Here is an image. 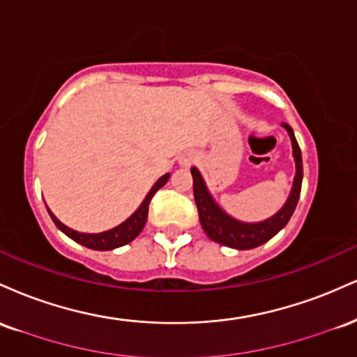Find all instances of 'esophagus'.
I'll list each match as a JSON object with an SVG mask.
<instances>
[{"label": "esophagus", "instance_id": "1", "mask_svg": "<svg viewBox=\"0 0 357 357\" xmlns=\"http://www.w3.org/2000/svg\"><path fill=\"white\" fill-rule=\"evenodd\" d=\"M192 161H195V159H192L191 154H186V155H183V158H181V165L183 166H190Z\"/></svg>", "mask_w": 357, "mask_h": 357}]
</instances>
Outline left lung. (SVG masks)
<instances>
[{"instance_id": "left-lung-1", "label": "left lung", "mask_w": 357, "mask_h": 357, "mask_svg": "<svg viewBox=\"0 0 357 357\" xmlns=\"http://www.w3.org/2000/svg\"><path fill=\"white\" fill-rule=\"evenodd\" d=\"M284 127L289 130V136L292 139L294 147V159H296V179H294L292 191H290L289 199L284 204L280 211L277 213L272 218L261 221V223H241L230 218L221 208L213 202L211 195L208 192L204 181L196 167H192V192H195V202L198 206L199 221L204 233L216 243L225 245V247L236 248V250H250L257 248L260 245L267 243V241L275 236L282 228L289 223L290 216L296 211V206L298 203V196H301L302 188V176H304V167H302V153L301 147L297 144V139L294 136L292 127L289 124H284Z\"/></svg>"}]
</instances>
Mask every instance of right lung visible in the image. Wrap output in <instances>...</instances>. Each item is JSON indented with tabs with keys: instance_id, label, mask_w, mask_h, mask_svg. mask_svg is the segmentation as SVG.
I'll return each mask as SVG.
<instances>
[{
	"instance_id": "right-lung-1",
	"label": "right lung",
	"mask_w": 357,
	"mask_h": 357,
	"mask_svg": "<svg viewBox=\"0 0 357 357\" xmlns=\"http://www.w3.org/2000/svg\"><path fill=\"white\" fill-rule=\"evenodd\" d=\"M167 179H169V174H165L162 178H159L158 183L151 188L149 195L146 196V199L142 202L141 206H139V210L134 213L130 218H127L124 223H121L119 227L112 228V230H109V231H104V233H79V231L72 230V228L65 227L61 221L56 220V216L53 215L52 211H48V213H50L53 223L56 225V228H60L65 235L70 236V238L75 240L77 243L84 245V247L92 248V250H114V248L122 247V245L130 243V241L136 238L139 233L142 231V228H144L146 220H147V211H149L151 199H153V196L155 195V192L165 186Z\"/></svg>"
}]
</instances>
